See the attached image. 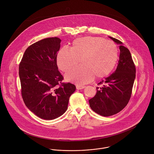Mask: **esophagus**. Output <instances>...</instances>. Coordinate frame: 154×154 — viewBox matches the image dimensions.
<instances>
[{
    "label": "esophagus",
    "mask_w": 154,
    "mask_h": 154,
    "mask_svg": "<svg viewBox=\"0 0 154 154\" xmlns=\"http://www.w3.org/2000/svg\"><path fill=\"white\" fill-rule=\"evenodd\" d=\"M76 88L77 89H78V90H80V89H84V88H85V87H84V86H79V85H76Z\"/></svg>",
    "instance_id": "esophagus-1"
}]
</instances>
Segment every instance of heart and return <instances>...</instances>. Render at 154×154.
<instances>
[{"mask_svg":"<svg viewBox=\"0 0 154 154\" xmlns=\"http://www.w3.org/2000/svg\"><path fill=\"white\" fill-rule=\"evenodd\" d=\"M119 50L116 44L103 38L86 36L73 40L71 48L62 47L57 55L59 68L66 72L81 59V66L69 70L65 75L67 81L82 85L94 77L100 79L109 75L116 66Z\"/></svg>","mask_w":154,"mask_h":154,"instance_id":"obj_1","label":"heart"}]
</instances>
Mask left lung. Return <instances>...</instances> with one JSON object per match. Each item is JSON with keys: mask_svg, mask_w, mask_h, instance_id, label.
Here are the masks:
<instances>
[{"mask_svg": "<svg viewBox=\"0 0 154 154\" xmlns=\"http://www.w3.org/2000/svg\"><path fill=\"white\" fill-rule=\"evenodd\" d=\"M120 44V56L115 72L98 85L95 95L89 100L91 109L105 117L112 116L123 110L128 104L136 77V67L129 49L119 40L109 37Z\"/></svg>", "mask_w": 154, "mask_h": 154, "instance_id": "obj_1", "label": "left lung"}]
</instances>
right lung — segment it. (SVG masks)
I'll list each match as a JSON object with an SVG mask.
<instances>
[{
	"instance_id": "right-lung-1",
	"label": "right lung",
	"mask_w": 154,
	"mask_h": 154,
	"mask_svg": "<svg viewBox=\"0 0 154 154\" xmlns=\"http://www.w3.org/2000/svg\"><path fill=\"white\" fill-rule=\"evenodd\" d=\"M61 40L47 38L29 46L19 65L21 94L25 106L44 120H53L65 112L76 87L63 83L57 55Z\"/></svg>"
}]
</instances>
